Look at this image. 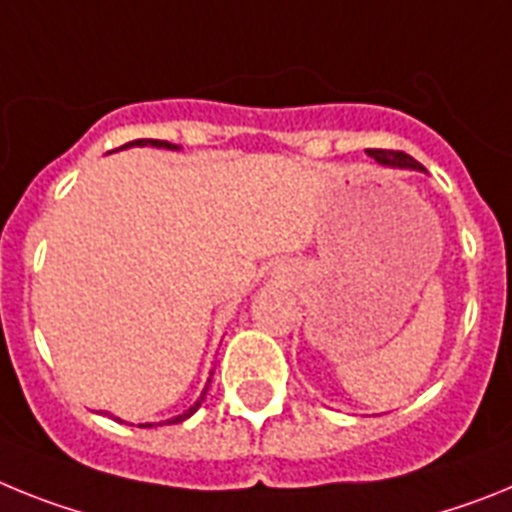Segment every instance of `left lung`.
Here are the masks:
<instances>
[{
    "mask_svg": "<svg viewBox=\"0 0 512 512\" xmlns=\"http://www.w3.org/2000/svg\"><path fill=\"white\" fill-rule=\"evenodd\" d=\"M368 157H373L379 164H384V167H397V170H422V172H425V167H422L420 162H415V159H412L410 154H404V151L368 149Z\"/></svg>",
    "mask_w": 512,
    "mask_h": 512,
    "instance_id": "8db88e82",
    "label": "left lung"
}]
</instances>
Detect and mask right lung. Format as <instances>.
Wrapping results in <instances>:
<instances>
[{"label": "right lung", "mask_w": 512, "mask_h": 512, "mask_svg": "<svg viewBox=\"0 0 512 512\" xmlns=\"http://www.w3.org/2000/svg\"><path fill=\"white\" fill-rule=\"evenodd\" d=\"M128 146H157V149H180V146L177 144H170V141H159V139H136V141H128L126 146H121V149H128ZM208 384H211V379H208ZM208 384H206V389H203V394L201 397H198V402L193 404V407H190V410H185L182 412V415H177V417H172V420H167V425H172V422H182V420H188L190 415H193L195 410H198V407H201L203 404V399H206V391H208ZM121 422V420H118ZM141 428H151V422H146V425H141Z\"/></svg>", "instance_id": "right-lung-1"}]
</instances>
